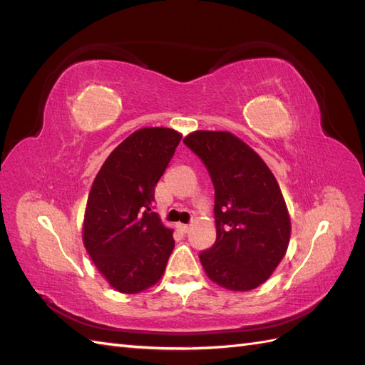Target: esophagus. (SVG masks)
<instances>
[{"label": "esophagus", "instance_id": "obj_1", "mask_svg": "<svg viewBox=\"0 0 365 365\" xmlns=\"http://www.w3.org/2000/svg\"><path fill=\"white\" fill-rule=\"evenodd\" d=\"M178 229H180L182 232H188L191 229L190 224H178Z\"/></svg>", "mask_w": 365, "mask_h": 365}]
</instances>
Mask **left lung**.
I'll list each match as a JSON object with an SVG mask.
<instances>
[{"instance_id": "1", "label": "left lung", "mask_w": 365, "mask_h": 365, "mask_svg": "<svg viewBox=\"0 0 365 365\" xmlns=\"http://www.w3.org/2000/svg\"><path fill=\"white\" fill-rule=\"evenodd\" d=\"M183 143L202 160L215 187L216 242L199 254L207 276L227 290L257 289L290 242V216L277 180L229 131L199 130Z\"/></svg>"}]
</instances>
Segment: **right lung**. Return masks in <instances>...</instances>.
I'll list each match as a JSON object with an SVG mask.
<instances>
[{
    "mask_svg": "<svg viewBox=\"0 0 365 365\" xmlns=\"http://www.w3.org/2000/svg\"><path fill=\"white\" fill-rule=\"evenodd\" d=\"M180 139L173 128L136 130L110 153L92 183L83 243L100 274L120 293L157 284L174 250L173 230L152 207Z\"/></svg>",
    "mask_w": 365,
    "mask_h": 365,
    "instance_id": "right-lung-1",
    "label": "right lung"
}]
</instances>
